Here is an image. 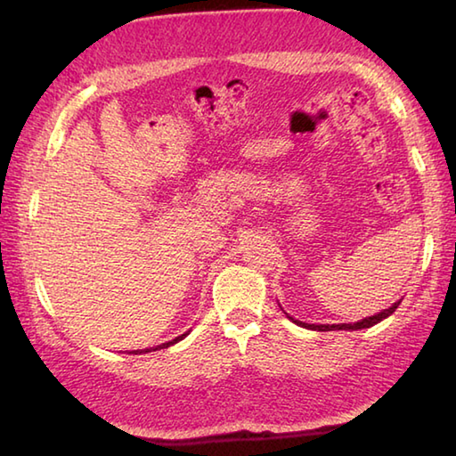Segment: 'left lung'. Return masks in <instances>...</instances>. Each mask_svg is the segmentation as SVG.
<instances>
[{"mask_svg":"<svg viewBox=\"0 0 456 456\" xmlns=\"http://www.w3.org/2000/svg\"><path fill=\"white\" fill-rule=\"evenodd\" d=\"M400 302H403V299H398L396 304H392L388 310H384V312H380V314H376V315H370V318H364L362 322H356V323H320V326H315V323H304V322H299V320H293V318H288L291 320V322H296L297 326H304V328H307V330H318V331H330V330H364V328H372L374 323H378V322H382V320H386L388 318V315H392L396 312V307L400 305Z\"/></svg>","mask_w":456,"mask_h":456,"instance_id":"8db88e82","label":"left lung"}]
</instances>
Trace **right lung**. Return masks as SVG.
I'll return each mask as SVG.
<instances>
[{
  "mask_svg": "<svg viewBox=\"0 0 456 456\" xmlns=\"http://www.w3.org/2000/svg\"><path fill=\"white\" fill-rule=\"evenodd\" d=\"M189 334V331H187ZM187 334H183V336H179V338H175V339H171V342H167V344H160V346H154V348H146V350H133V352H128V354H146V352H157V350H163V348H168V346H173V344H176V342H181V339L187 336Z\"/></svg>",
  "mask_w": 456,
  "mask_h": 456,
  "instance_id": "right-lung-1",
  "label": "right lung"
}]
</instances>
